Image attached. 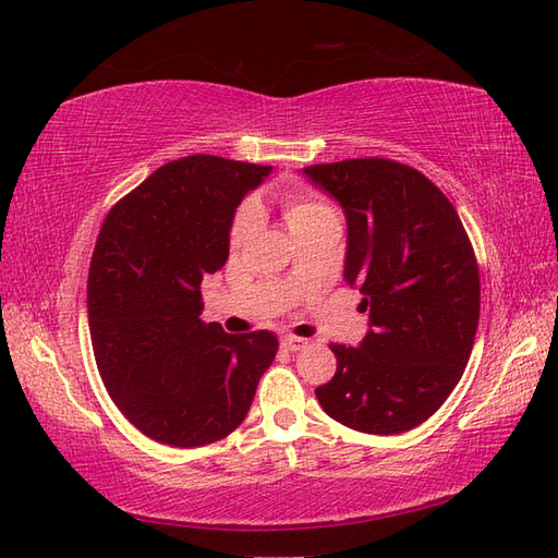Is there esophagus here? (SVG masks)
<instances>
[{
  "label": "esophagus",
  "instance_id": "esophagus-1",
  "mask_svg": "<svg viewBox=\"0 0 558 558\" xmlns=\"http://www.w3.org/2000/svg\"><path fill=\"white\" fill-rule=\"evenodd\" d=\"M310 342L305 340V337H293V335H286V337H281V347L286 349V351H300V349H305Z\"/></svg>",
  "mask_w": 558,
  "mask_h": 558
}]
</instances>
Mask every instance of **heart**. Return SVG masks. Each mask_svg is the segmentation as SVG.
<instances>
[{"label": "heart", "instance_id": "obj_1", "mask_svg": "<svg viewBox=\"0 0 558 558\" xmlns=\"http://www.w3.org/2000/svg\"><path fill=\"white\" fill-rule=\"evenodd\" d=\"M283 214H286V223H289V228L293 232L302 226L316 221V218H320V216L332 214V209L320 197L305 193V191H298V193H291L289 197H286ZM258 221H260L258 205L256 202H246V205L238 211V216H234V221H232V230H230L232 242L240 244L246 238H251L253 230L258 228Z\"/></svg>", "mask_w": 558, "mask_h": 558}]
</instances>
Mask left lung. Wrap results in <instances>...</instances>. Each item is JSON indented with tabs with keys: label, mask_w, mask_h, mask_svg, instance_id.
<instances>
[{
	"label": "left lung",
	"mask_w": 558,
	"mask_h": 558,
	"mask_svg": "<svg viewBox=\"0 0 558 558\" xmlns=\"http://www.w3.org/2000/svg\"><path fill=\"white\" fill-rule=\"evenodd\" d=\"M302 174L344 211V279L369 312L359 347L330 344L337 369L316 398L353 430H412L440 410L475 344V251L445 193L408 165L359 158Z\"/></svg>",
	"instance_id": "obj_1"
}]
</instances>
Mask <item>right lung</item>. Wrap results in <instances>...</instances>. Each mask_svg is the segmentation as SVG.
Segmentation results:
<instances>
[{
    "instance_id": "obj_1",
    "label": "right lung",
    "mask_w": 558,
    "mask_h": 558,
    "mask_svg": "<svg viewBox=\"0 0 558 558\" xmlns=\"http://www.w3.org/2000/svg\"><path fill=\"white\" fill-rule=\"evenodd\" d=\"M272 167L189 156L167 162L109 211L88 275V326L111 400L170 447L223 440L272 365L275 332L205 324L202 277L228 260L234 209Z\"/></svg>"
}]
</instances>
